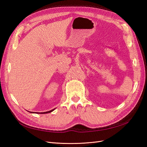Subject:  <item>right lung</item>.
I'll list each match as a JSON object with an SVG mask.
<instances>
[{
  "label": "right lung",
  "instance_id": "obj_1",
  "mask_svg": "<svg viewBox=\"0 0 147 147\" xmlns=\"http://www.w3.org/2000/svg\"><path fill=\"white\" fill-rule=\"evenodd\" d=\"M56 109V108H55ZM55 109H53V110H50V111H48V112H42V113H41V114H45V113H50V112H52L53 110H55ZM30 113H34V112H30Z\"/></svg>",
  "mask_w": 147,
  "mask_h": 147
}]
</instances>
